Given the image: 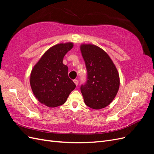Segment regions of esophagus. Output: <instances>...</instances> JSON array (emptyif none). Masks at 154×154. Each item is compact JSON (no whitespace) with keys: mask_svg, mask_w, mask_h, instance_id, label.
Wrapping results in <instances>:
<instances>
[{"mask_svg":"<svg viewBox=\"0 0 154 154\" xmlns=\"http://www.w3.org/2000/svg\"><path fill=\"white\" fill-rule=\"evenodd\" d=\"M73 82H74V83H75L76 85H78V80H76V79H75V80H74Z\"/></svg>","mask_w":154,"mask_h":154,"instance_id":"esophagus-1","label":"esophagus"}]
</instances>
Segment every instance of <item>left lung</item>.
I'll return each mask as SVG.
<instances>
[{"label": "left lung", "instance_id": "8db88e82", "mask_svg": "<svg viewBox=\"0 0 154 154\" xmlns=\"http://www.w3.org/2000/svg\"><path fill=\"white\" fill-rule=\"evenodd\" d=\"M80 50L87 71V80L80 89L85 103L91 109L108 106L117 94L119 76L105 51L92 44H82Z\"/></svg>", "mask_w": 154, "mask_h": 154}]
</instances>
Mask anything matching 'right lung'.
<instances>
[{"label":"right lung","mask_w":154,"mask_h":154,"mask_svg":"<svg viewBox=\"0 0 154 154\" xmlns=\"http://www.w3.org/2000/svg\"><path fill=\"white\" fill-rule=\"evenodd\" d=\"M73 43L57 44L49 48L32 68L30 85L39 102L56 107L66 101L76 85L68 76V67L63 63L64 56Z\"/></svg>","instance_id":"obj_1"}]
</instances>
